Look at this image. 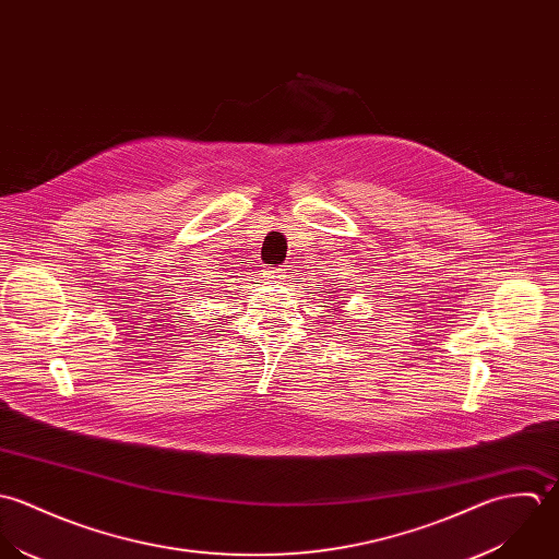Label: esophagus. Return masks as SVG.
Segmentation results:
<instances>
[{
  "label": "esophagus",
  "mask_w": 559,
  "mask_h": 559,
  "mask_svg": "<svg viewBox=\"0 0 559 559\" xmlns=\"http://www.w3.org/2000/svg\"><path fill=\"white\" fill-rule=\"evenodd\" d=\"M285 276H287V272H285L283 267H272V270H267V272H265V278H267V281H274V283L283 281Z\"/></svg>",
  "instance_id": "esophagus-1"
}]
</instances>
